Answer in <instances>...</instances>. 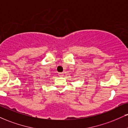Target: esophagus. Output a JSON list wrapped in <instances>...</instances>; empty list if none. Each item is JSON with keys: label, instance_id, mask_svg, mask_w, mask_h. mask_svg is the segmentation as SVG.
Wrapping results in <instances>:
<instances>
[{"label": "esophagus", "instance_id": "34e87169", "mask_svg": "<svg viewBox=\"0 0 128 128\" xmlns=\"http://www.w3.org/2000/svg\"><path fill=\"white\" fill-rule=\"evenodd\" d=\"M58 75H59L60 76H62L63 75H64V73H58Z\"/></svg>", "mask_w": 128, "mask_h": 128}]
</instances>
